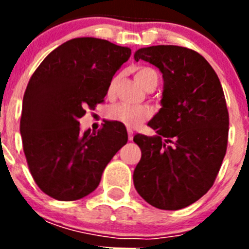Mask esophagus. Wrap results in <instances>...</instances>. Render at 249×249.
Segmentation results:
<instances>
[{
    "mask_svg": "<svg viewBox=\"0 0 249 249\" xmlns=\"http://www.w3.org/2000/svg\"><path fill=\"white\" fill-rule=\"evenodd\" d=\"M127 133H128V140H129V141L133 140V131H132L131 128L127 129Z\"/></svg>",
    "mask_w": 249,
    "mask_h": 249,
    "instance_id": "34e87169",
    "label": "esophagus"
}]
</instances>
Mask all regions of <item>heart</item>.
Wrapping results in <instances>:
<instances>
[{
  "mask_svg": "<svg viewBox=\"0 0 249 249\" xmlns=\"http://www.w3.org/2000/svg\"><path fill=\"white\" fill-rule=\"evenodd\" d=\"M135 77L142 87H144L148 91L156 89L158 83L157 72L151 67H138L135 70ZM118 77H113L107 89V96L113 97L114 89L117 85ZM151 109L143 105L132 106L127 103H117V105L111 106L107 109V117L114 122L122 123L123 126L133 128V127L140 126L141 123L146 122L151 118Z\"/></svg>",
  "mask_w": 249,
  "mask_h": 249,
  "instance_id": "obj_1",
  "label": "heart"
}]
</instances>
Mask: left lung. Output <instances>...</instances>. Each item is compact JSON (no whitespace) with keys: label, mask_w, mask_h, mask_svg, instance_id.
<instances>
[{"label":"left lung","mask_w":249,"mask_h":249,"mask_svg":"<svg viewBox=\"0 0 249 249\" xmlns=\"http://www.w3.org/2000/svg\"><path fill=\"white\" fill-rule=\"evenodd\" d=\"M163 74L162 108L149 121L153 137L136 135L142 157L133 172L138 195L151 206L181 210L215 181L228 143V109L218 76L203 56L179 46L141 48Z\"/></svg>","instance_id":"1"}]
</instances>
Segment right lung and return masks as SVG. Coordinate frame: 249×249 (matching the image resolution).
Instances as JSON below:
<instances>
[{
    "label": "right lung",
    "instance_id": "1",
    "mask_svg": "<svg viewBox=\"0 0 249 249\" xmlns=\"http://www.w3.org/2000/svg\"><path fill=\"white\" fill-rule=\"evenodd\" d=\"M129 56L128 47L106 39L73 38L52 51L31 77L19 122L22 146L35 182L52 198L76 201L93 192L127 143L122 123L106 121L97 132L82 133L78 120L105 101Z\"/></svg>",
    "mask_w": 249,
    "mask_h": 249
}]
</instances>
